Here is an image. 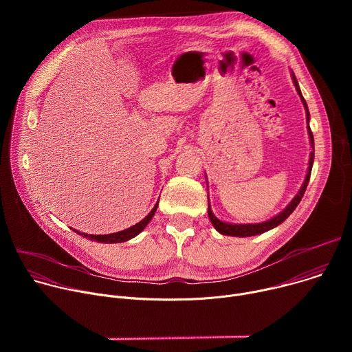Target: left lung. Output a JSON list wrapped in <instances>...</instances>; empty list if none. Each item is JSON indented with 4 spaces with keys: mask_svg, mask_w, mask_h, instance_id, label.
Masks as SVG:
<instances>
[{
    "mask_svg": "<svg viewBox=\"0 0 352 352\" xmlns=\"http://www.w3.org/2000/svg\"><path fill=\"white\" fill-rule=\"evenodd\" d=\"M292 80H294V85L296 87V91L299 93L300 98H302V103L305 106V110H307V120H308V131H309V138H311V144H312V148L314 152L311 153V159H309V167H308V174H307V178H305V182L302 185V188L299 189L298 195L291 200V204L284 209V212H281L278 216H276L274 219L269 220V221H265V223H261V224H228V223H223L220 221L217 217H214V214L212 213V209H210V204L208 206V213H209V219L212 221V224L214 226V228L223 234V235H231V236H252V235H258V234H263L274 227H277L278 224H281L294 210L295 208L299 205L300 199H302L305 190H307V186L309 184V178H311V173H312V166H314V159H315V142H314V133L309 128V111H308V106H307V102L305 98L302 97V93H300L299 90V86H298V82H296V78L292 75Z\"/></svg>",
    "mask_w": 352,
    "mask_h": 352,
    "instance_id": "left-lung-1",
    "label": "left lung"
}]
</instances>
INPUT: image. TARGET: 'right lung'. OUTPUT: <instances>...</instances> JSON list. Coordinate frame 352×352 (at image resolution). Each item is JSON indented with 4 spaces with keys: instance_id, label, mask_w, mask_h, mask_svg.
I'll use <instances>...</instances> for the list:
<instances>
[{
    "instance_id": "obj_1",
    "label": "right lung",
    "mask_w": 352,
    "mask_h": 352,
    "mask_svg": "<svg viewBox=\"0 0 352 352\" xmlns=\"http://www.w3.org/2000/svg\"><path fill=\"white\" fill-rule=\"evenodd\" d=\"M157 205L159 202L156 204V206L153 208V210L150 212L142 221H139L138 224L124 230V231H120V232H114V234H107V235H87V234H83V232H79V231H75L80 235H83L85 238H89V239H93L96 242H102V243H118V242H125L133 236H136L139 232H142V230L148 224V221L152 220V217L155 216L156 210H157Z\"/></svg>"
}]
</instances>
